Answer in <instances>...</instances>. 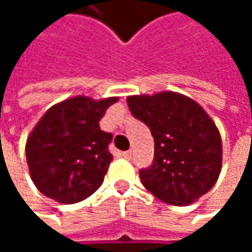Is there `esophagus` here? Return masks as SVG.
Masks as SVG:
<instances>
[{"label":"esophagus","mask_w":252,"mask_h":252,"mask_svg":"<svg viewBox=\"0 0 252 252\" xmlns=\"http://www.w3.org/2000/svg\"><path fill=\"white\" fill-rule=\"evenodd\" d=\"M131 155H132V152H131V150H126V152H123V156H124L126 159H131Z\"/></svg>","instance_id":"1"}]
</instances>
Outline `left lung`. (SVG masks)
I'll list each match as a JSON object with an SVG mask.
<instances>
[{
  "instance_id": "obj_1",
  "label": "left lung",
  "mask_w": 252,
  "mask_h": 252,
  "mask_svg": "<svg viewBox=\"0 0 252 252\" xmlns=\"http://www.w3.org/2000/svg\"><path fill=\"white\" fill-rule=\"evenodd\" d=\"M126 103L155 138L153 162L138 171L146 189L174 206L191 204L210 191L222 168V140L206 111L174 92L129 96Z\"/></svg>"
}]
</instances>
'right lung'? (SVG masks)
<instances>
[{"instance_id":"right-lung-1","label":"right lung","mask_w":252,"mask_h":252,"mask_svg":"<svg viewBox=\"0 0 252 252\" xmlns=\"http://www.w3.org/2000/svg\"><path fill=\"white\" fill-rule=\"evenodd\" d=\"M117 100L77 96L40 118L27 138L26 159L32 181L43 195L73 204L102 185L112 160V134L102 131L99 121Z\"/></svg>"}]
</instances>
